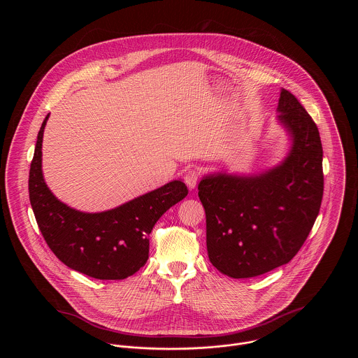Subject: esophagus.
<instances>
[{"label": "esophagus", "instance_id": "obj_1", "mask_svg": "<svg viewBox=\"0 0 358 358\" xmlns=\"http://www.w3.org/2000/svg\"><path fill=\"white\" fill-rule=\"evenodd\" d=\"M199 179H200V173H199L196 169H189V171L185 173V183L187 185V187H189L190 190L196 189Z\"/></svg>", "mask_w": 358, "mask_h": 358}]
</instances>
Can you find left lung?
I'll return each mask as SVG.
<instances>
[{
  "label": "left lung",
  "instance_id": "left-lung-1",
  "mask_svg": "<svg viewBox=\"0 0 358 358\" xmlns=\"http://www.w3.org/2000/svg\"><path fill=\"white\" fill-rule=\"evenodd\" d=\"M278 120L292 149L275 168L255 176L209 175L199 185L210 263L233 278H251L299 252L324 193L320 132L306 108L281 91Z\"/></svg>",
  "mask_w": 358,
  "mask_h": 358
}]
</instances>
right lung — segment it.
Masks as SVG:
<instances>
[{"instance_id": "add662e5", "label": "right lung", "mask_w": 358, "mask_h": 358, "mask_svg": "<svg viewBox=\"0 0 358 358\" xmlns=\"http://www.w3.org/2000/svg\"><path fill=\"white\" fill-rule=\"evenodd\" d=\"M45 117L29 173V196L40 231L56 257L70 268L98 280H124L149 259V234L172 205L187 196L180 180L101 213H84L60 203L41 171Z\"/></svg>"}]
</instances>
